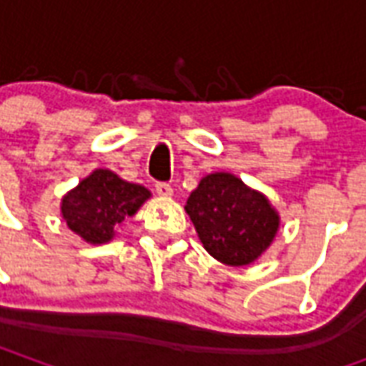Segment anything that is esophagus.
Listing matches in <instances>:
<instances>
[{"instance_id": "esophagus-1", "label": "esophagus", "mask_w": 366, "mask_h": 366, "mask_svg": "<svg viewBox=\"0 0 366 366\" xmlns=\"http://www.w3.org/2000/svg\"><path fill=\"white\" fill-rule=\"evenodd\" d=\"M154 190H157V194H159V196H164V198L172 196V186L167 182H157L154 184Z\"/></svg>"}]
</instances>
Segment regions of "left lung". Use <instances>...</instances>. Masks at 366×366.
Here are the masks:
<instances>
[{
    "instance_id": "8db88e82",
    "label": "left lung",
    "mask_w": 366,
    "mask_h": 366,
    "mask_svg": "<svg viewBox=\"0 0 366 366\" xmlns=\"http://www.w3.org/2000/svg\"><path fill=\"white\" fill-rule=\"evenodd\" d=\"M186 212L207 253L231 267L259 259L278 229L269 199L227 172L207 174L190 194Z\"/></svg>"
}]
</instances>
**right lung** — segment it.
<instances>
[{"mask_svg":"<svg viewBox=\"0 0 366 366\" xmlns=\"http://www.w3.org/2000/svg\"><path fill=\"white\" fill-rule=\"evenodd\" d=\"M151 194L139 184L121 180L112 170H94L62 198V217L70 229L99 245L113 237L125 217L133 215Z\"/></svg>","mask_w":366,"mask_h":366,"instance_id":"add662e5","label":"right lung"}]
</instances>
